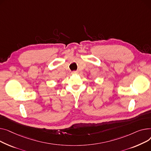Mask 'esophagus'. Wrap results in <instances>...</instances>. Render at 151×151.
<instances>
[{"mask_svg": "<svg viewBox=\"0 0 151 151\" xmlns=\"http://www.w3.org/2000/svg\"><path fill=\"white\" fill-rule=\"evenodd\" d=\"M72 74H77V71H76V70H74V71H73V72H72Z\"/></svg>", "mask_w": 151, "mask_h": 151, "instance_id": "1", "label": "esophagus"}]
</instances>
